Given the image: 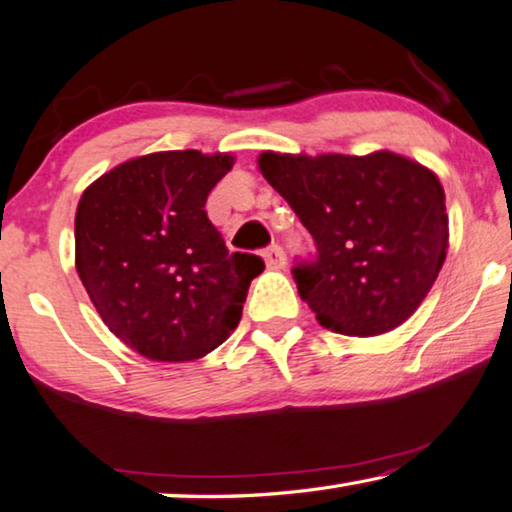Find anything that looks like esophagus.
Returning a JSON list of instances; mask_svg holds the SVG:
<instances>
[{
  "label": "esophagus",
  "mask_w": 512,
  "mask_h": 512,
  "mask_svg": "<svg viewBox=\"0 0 512 512\" xmlns=\"http://www.w3.org/2000/svg\"><path fill=\"white\" fill-rule=\"evenodd\" d=\"M263 258H265V265H268L270 270H281L286 268V251L279 247V244H272L263 251Z\"/></svg>",
  "instance_id": "1"
}]
</instances>
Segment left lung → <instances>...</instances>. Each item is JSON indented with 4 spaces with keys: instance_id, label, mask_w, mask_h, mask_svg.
<instances>
[{
    "instance_id": "obj_1",
    "label": "left lung",
    "mask_w": 512,
    "mask_h": 512,
    "mask_svg": "<svg viewBox=\"0 0 512 512\" xmlns=\"http://www.w3.org/2000/svg\"><path fill=\"white\" fill-rule=\"evenodd\" d=\"M258 168L314 238L316 258L295 265L293 279L323 328L374 337L420 307L448 251L446 196L432 170L388 150L263 152Z\"/></svg>"
}]
</instances>
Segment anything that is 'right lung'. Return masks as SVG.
I'll use <instances>...</instances> for the list:
<instances>
[{
	"instance_id": "right-lung-1",
	"label": "right lung",
	"mask_w": 512,
	"mask_h": 512,
	"mask_svg": "<svg viewBox=\"0 0 512 512\" xmlns=\"http://www.w3.org/2000/svg\"><path fill=\"white\" fill-rule=\"evenodd\" d=\"M231 154L154 152L80 196L76 270L115 337L159 362L203 358L238 328L261 256L228 254L205 214Z\"/></svg>"
}]
</instances>
